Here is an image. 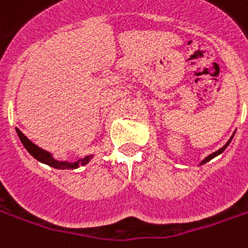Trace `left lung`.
Instances as JSON below:
<instances>
[{
	"mask_svg": "<svg viewBox=\"0 0 248 248\" xmlns=\"http://www.w3.org/2000/svg\"><path fill=\"white\" fill-rule=\"evenodd\" d=\"M232 137H234V134H232ZM232 138H230V139H229V140H227V143H226V144H225V146H223V147H222V148H219V150H218V151L213 152V154H210V155H209V156H206V157H205V159H203V160L201 161V164H205V163H208V161H210V160H212L213 157L218 156V155H219V154H222V152L225 151V150H226V147H227V146H229V144H230V142H232Z\"/></svg>",
	"mask_w": 248,
	"mask_h": 248,
	"instance_id": "left-lung-1",
	"label": "left lung"
}]
</instances>
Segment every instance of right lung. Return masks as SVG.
Here are the masks:
<instances>
[{"label":"right lung","instance_id":"add662e5","mask_svg":"<svg viewBox=\"0 0 248 248\" xmlns=\"http://www.w3.org/2000/svg\"><path fill=\"white\" fill-rule=\"evenodd\" d=\"M16 131L18 134V137L21 139L22 144L25 146L29 154H30L31 156H34L38 161L40 163H45L47 166L52 167V168H56V170H76L80 166H85L87 163L91 161V159L93 157V155H88L85 157H81V159H78V160L73 161H67V160H58V159H55L52 156V154L48 151H46L43 148H40L39 146H36L35 143H32L30 139L27 138L25 134L22 133L21 130L16 129Z\"/></svg>","mask_w":248,"mask_h":248}]
</instances>
